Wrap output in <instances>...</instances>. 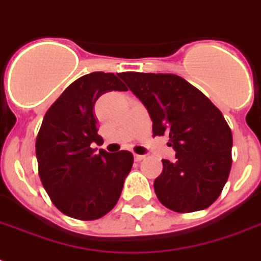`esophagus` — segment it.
<instances>
[{"label":"esophagus","mask_w":261,"mask_h":261,"mask_svg":"<svg viewBox=\"0 0 261 261\" xmlns=\"http://www.w3.org/2000/svg\"><path fill=\"white\" fill-rule=\"evenodd\" d=\"M134 160H135V161H142V160H145V155L134 154Z\"/></svg>","instance_id":"1"}]
</instances>
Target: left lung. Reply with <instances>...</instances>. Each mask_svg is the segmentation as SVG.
I'll return each mask as SVG.
<instances>
[{"mask_svg":"<svg viewBox=\"0 0 261 261\" xmlns=\"http://www.w3.org/2000/svg\"><path fill=\"white\" fill-rule=\"evenodd\" d=\"M146 107L153 137H169L176 160H163L154 191L177 213L204 210L217 200L231 168V137L222 112L199 89L176 74L120 73Z\"/></svg>","mask_w":261,"mask_h":261,"instance_id":"8db88e82","label":"left lung"}]
</instances>
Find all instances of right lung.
Wrapping results in <instances>:
<instances>
[{
  "mask_svg": "<svg viewBox=\"0 0 261 261\" xmlns=\"http://www.w3.org/2000/svg\"><path fill=\"white\" fill-rule=\"evenodd\" d=\"M111 90H127L114 73L94 71L69 85L48 108L36 138L39 176L58 210L71 218H101L118 203L134 157L130 151L96 153L94 104Z\"/></svg>",
  "mask_w": 261,
  "mask_h": 261,
  "instance_id": "1",
  "label": "right lung"
}]
</instances>
